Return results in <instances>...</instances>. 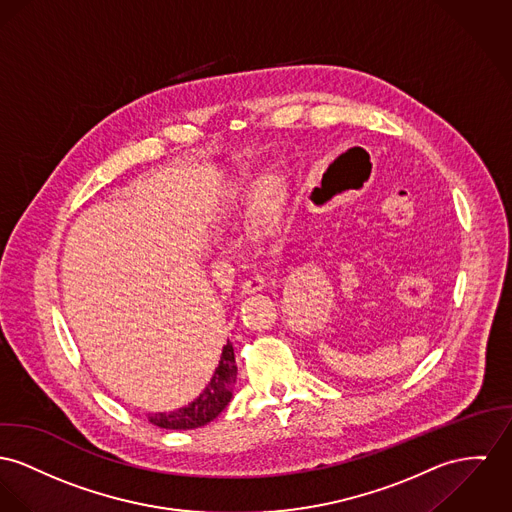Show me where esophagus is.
Returning a JSON list of instances; mask_svg holds the SVG:
<instances>
[{
  "label": "esophagus",
  "instance_id": "esophagus-1",
  "mask_svg": "<svg viewBox=\"0 0 512 512\" xmlns=\"http://www.w3.org/2000/svg\"><path fill=\"white\" fill-rule=\"evenodd\" d=\"M263 286H265V278H263L261 273H257V271H253L251 275L241 282L243 292H259V290H263Z\"/></svg>",
  "mask_w": 512,
  "mask_h": 512
}]
</instances>
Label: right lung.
<instances>
[{"mask_svg":"<svg viewBox=\"0 0 512 512\" xmlns=\"http://www.w3.org/2000/svg\"><path fill=\"white\" fill-rule=\"evenodd\" d=\"M237 366L236 356H234V347L228 341L224 347L218 368L204 388V392L198 395L193 403L187 407H181L173 413H156L150 415V423L156 425L159 429H173V431H189V429H198L214 421L224 407L230 403L232 392L236 386Z\"/></svg>","mask_w":512,"mask_h":512,"instance_id":"obj_1","label":"right lung"}]
</instances>
